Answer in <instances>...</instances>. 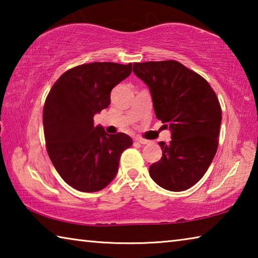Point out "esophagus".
<instances>
[{
  "label": "esophagus",
  "mask_w": 258,
  "mask_h": 258,
  "mask_svg": "<svg viewBox=\"0 0 258 258\" xmlns=\"http://www.w3.org/2000/svg\"><path fill=\"white\" fill-rule=\"evenodd\" d=\"M135 141L137 142H139V143H141V145H148V143H149L150 141H148V140H146V139H142V138H135Z\"/></svg>",
  "instance_id": "obj_1"
}]
</instances>
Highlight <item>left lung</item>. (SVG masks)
Instances as JSON below:
<instances>
[{
    "label": "left lung",
    "instance_id": "8db88e82",
    "mask_svg": "<svg viewBox=\"0 0 258 258\" xmlns=\"http://www.w3.org/2000/svg\"><path fill=\"white\" fill-rule=\"evenodd\" d=\"M133 72L149 87L156 117L172 140L159 142L163 157L149 168L169 191L195 185L214 159L222 120L220 102L208 82L175 60L135 62Z\"/></svg>",
    "mask_w": 258,
    "mask_h": 258
}]
</instances>
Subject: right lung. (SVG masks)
Instances as JSON below:
<instances>
[{
    "mask_svg": "<svg viewBox=\"0 0 258 258\" xmlns=\"http://www.w3.org/2000/svg\"><path fill=\"white\" fill-rule=\"evenodd\" d=\"M131 73L132 63L81 64L63 73L47 94L43 109L47 154L74 189L106 187L118 172L121 152L133 145L127 134H108L93 120L110 103L111 90Z\"/></svg>",
    "mask_w": 258,
    "mask_h": 258,
    "instance_id": "1",
    "label": "right lung"
}]
</instances>
